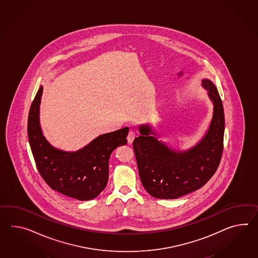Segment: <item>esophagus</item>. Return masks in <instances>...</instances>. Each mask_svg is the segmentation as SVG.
Listing matches in <instances>:
<instances>
[{
  "label": "esophagus",
  "instance_id": "1",
  "mask_svg": "<svg viewBox=\"0 0 258 258\" xmlns=\"http://www.w3.org/2000/svg\"><path fill=\"white\" fill-rule=\"evenodd\" d=\"M135 132H133V131H130L128 132V134H127V136H126V140H127V142H128V144H132V142H133V140L135 138Z\"/></svg>",
  "mask_w": 258,
  "mask_h": 258
}]
</instances>
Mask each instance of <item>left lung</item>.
<instances>
[{"instance_id":"left-lung-1","label":"left lung","mask_w":258,"mask_h":258,"mask_svg":"<svg viewBox=\"0 0 258 258\" xmlns=\"http://www.w3.org/2000/svg\"><path fill=\"white\" fill-rule=\"evenodd\" d=\"M202 87L214 103V113L206 135L187 151H175L159 142L151 126H139L133 149L139 175L145 190L157 199L173 200L202 187L220 164L224 148L225 114L214 83L202 80Z\"/></svg>"}]
</instances>
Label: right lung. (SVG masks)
I'll return each mask as SVG.
<instances>
[{
	"label": "right lung",
	"instance_id": "add662e5",
	"mask_svg": "<svg viewBox=\"0 0 258 258\" xmlns=\"http://www.w3.org/2000/svg\"><path fill=\"white\" fill-rule=\"evenodd\" d=\"M42 93L40 87L28 117L29 143L38 171L53 190L78 201L92 200L105 188L109 158L117 146L126 145L128 127L100 135L77 152L58 150L45 140L40 126Z\"/></svg>",
	"mask_w": 258,
	"mask_h": 258
}]
</instances>
